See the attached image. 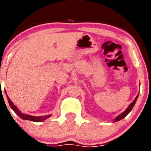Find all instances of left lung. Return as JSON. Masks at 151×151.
<instances>
[{
  "instance_id": "1",
  "label": "left lung",
  "mask_w": 151,
  "mask_h": 151,
  "mask_svg": "<svg viewBox=\"0 0 151 151\" xmlns=\"http://www.w3.org/2000/svg\"><path fill=\"white\" fill-rule=\"evenodd\" d=\"M138 96H139V94H138V95H137V97H136L135 99L134 100V101H133V102L131 103V104H130L129 106H128V108H127L125 110V111H123V113H122V114H120V115H118V116H117V117H116L115 119H114V122H117V121H119V120H122V119H123V118H124V117H126V116L128 115V113H129L130 111H131V109H133V107H134V106L135 105L136 101H137V98H138Z\"/></svg>"
}]
</instances>
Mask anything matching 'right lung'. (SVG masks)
<instances>
[{
	"mask_svg": "<svg viewBox=\"0 0 151 151\" xmlns=\"http://www.w3.org/2000/svg\"><path fill=\"white\" fill-rule=\"evenodd\" d=\"M6 96H7V99H8V101H9V106H10V107L12 108V109L13 111H14V112H15L16 114H17V115L20 117V118L23 119V120H31V121H33V122H42V121H43V120L47 119L48 117H50V116H51V114H49V115L42 116V117H34V116H31V115H28V114H23V113H21L20 111H19L18 109H17V107L14 106V104L12 102V101L9 99V98L8 97V95H6Z\"/></svg>",
	"mask_w": 151,
	"mask_h": 151,
	"instance_id": "1",
	"label": "right lung"
}]
</instances>
